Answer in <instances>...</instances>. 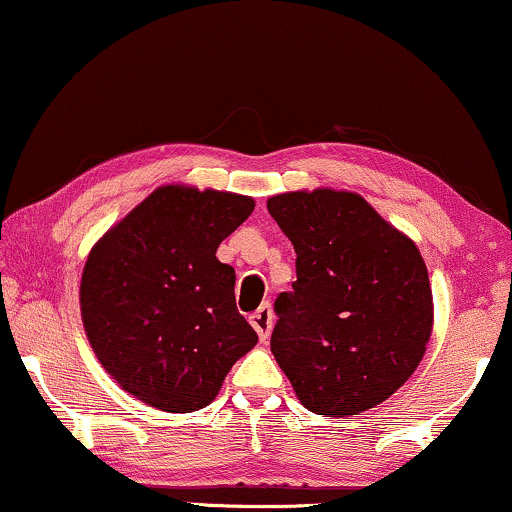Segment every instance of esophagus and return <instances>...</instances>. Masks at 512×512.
<instances>
[{
  "label": "esophagus",
  "instance_id": "1",
  "mask_svg": "<svg viewBox=\"0 0 512 512\" xmlns=\"http://www.w3.org/2000/svg\"><path fill=\"white\" fill-rule=\"evenodd\" d=\"M250 324H253V329L257 331L259 340L266 342L269 340L271 335V329H273V308L271 303H262L259 308L250 315Z\"/></svg>",
  "mask_w": 512,
  "mask_h": 512
}]
</instances>
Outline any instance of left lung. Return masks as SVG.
<instances>
[{
	"mask_svg": "<svg viewBox=\"0 0 512 512\" xmlns=\"http://www.w3.org/2000/svg\"><path fill=\"white\" fill-rule=\"evenodd\" d=\"M266 209L296 250L271 352L319 416L377 407L423 361L434 303L421 250L352 190H294Z\"/></svg>",
	"mask_w": 512,
	"mask_h": 512,
	"instance_id": "obj_1",
	"label": "left lung"
}]
</instances>
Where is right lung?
I'll return each instance as SVG.
<instances>
[{
    "instance_id": "add662e5",
    "label": "right lung",
    "mask_w": 512,
    "mask_h": 512,
    "mask_svg": "<svg viewBox=\"0 0 512 512\" xmlns=\"http://www.w3.org/2000/svg\"><path fill=\"white\" fill-rule=\"evenodd\" d=\"M255 209L248 195L167 183L89 250L80 315L105 372L149 407H207L257 345L216 250Z\"/></svg>"
}]
</instances>
